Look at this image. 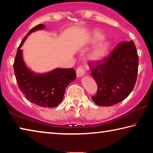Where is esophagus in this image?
Masks as SVG:
<instances>
[{"mask_svg": "<svg viewBox=\"0 0 153 153\" xmlns=\"http://www.w3.org/2000/svg\"><path fill=\"white\" fill-rule=\"evenodd\" d=\"M85 74V71H84V67L83 66H78L77 68V70H76V75H77V77H82Z\"/></svg>", "mask_w": 153, "mask_h": 153, "instance_id": "esophagus-1", "label": "esophagus"}]
</instances>
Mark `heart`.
I'll list each match as a JSON object with an SVG mask.
<instances>
[{
	"mask_svg": "<svg viewBox=\"0 0 153 153\" xmlns=\"http://www.w3.org/2000/svg\"><path fill=\"white\" fill-rule=\"evenodd\" d=\"M105 39V35L101 31L96 30L93 31L91 36V42L98 43ZM110 49V44L108 42H101L90 52L88 55L90 60L99 61L104 59L107 56Z\"/></svg>",
	"mask_w": 153,
	"mask_h": 153,
	"instance_id": "obj_1",
	"label": "heart"
}]
</instances>
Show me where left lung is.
I'll return each instance as SVG.
<instances>
[{"label":"left lung","instance_id":"obj_1","mask_svg":"<svg viewBox=\"0 0 153 153\" xmlns=\"http://www.w3.org/2000/svg\"><path fill=\"white\" fill-rule=\"evenodd\" d=\"M88 63L98 86L97 94L92 97L97 105H115L132 91L138 69V55L133 41L120 42L104 59Z\"/></svg>","mask_w":153,"mask_h":153}]
</instances>
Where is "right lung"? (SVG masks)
<instances>
[{
    "instance_id": "right-lung-1",
    "label": "right lung",
    "mask_w": 153,
    "mask_h": 153,
    "mask_svg": "<svg viewBox=\"0 0 153 153\" xmlns=\"http://www.w3.org/2000/svg\"><path fill=\"white\" fill-rule=\"evenodd\" d=\"M44 27L42 24L36 25L24 38L17 51L13 68L18 86L28 100L40 107H56L63 100L66 87L76 79V71L73 68H57L47 74H33L25 66L20 49L28 35Z\"/></svg>"
}]
</instances>
